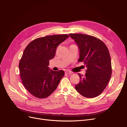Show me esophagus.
<instances>
[{
    "label": "esophagus",
    "mask_w": 127,
    "mask_h": 127,
    "mask_svg": "<svg viewBox=\"0 0 127 127\" xmlns=\"http://www.w3.org/2000/svg\"><path fill=\"white\" fill-rule=\"evenodd\" d=\"M65 74H72L73 73L70 71H66L65 72Z\"/></svg>",
    "instance_id": "obj_1"
}]
</instances>
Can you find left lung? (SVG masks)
<instances>
[{
    "label": "left lung",
    "instance_id": "1",
    "mask_svg": "<svg viewBox=\"0 0 127 127\" xmlns=\"http://www.w3.org/2000/svg\"><path fill=\"white\" fill-rule=\"evenodd\" d=\"M79 50L78 62L87 68L85 75L78 73L80 81L76 91L84 97L92 98L100 95L108 84L112 73L110 54L106 45L94 36L70 33Z\"/></svg>",
    "mask_w": 127,
    "mask_h": 127
}]
</instances>
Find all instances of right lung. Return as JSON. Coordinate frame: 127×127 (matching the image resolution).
Masks as SVG:
<instances>
[{"label":"right lung","mask_w":127,"mask_h":127,"mask_svg":"<svg viewBox=\"0 0 127 127\" xmlns=\"http://www.w3.org/2000/svg\"><path fill=\"white\" fill-rule=\"evenodd\" d=\"M69 37L57 34L39 37L25 48L19 68L24 87L34 96L42 99L49 96L64 77V71H53L48 65L57 47Z\"/></svg>","instance_id":"1"}]
</instances>
